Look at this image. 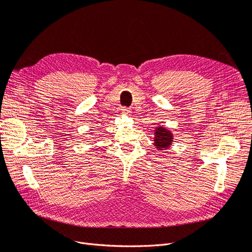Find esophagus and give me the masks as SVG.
<instances>
[{
    "mask_svg": "<svg viewBox=\"0 0 252 252\" xmlns=\"http://www.w3.org/2000/svg\"><path fill=\"white\" fill-rule=\"evenodd\" d=\"M122 111H123L124 113H129V112H130V108H129V107H123Z\"/></svg>",
    "mask_w": 252,
    "mask_h": 252,
    "instance_id": "esophagus-1",
    "label": "esophagus"
}]
</instances>
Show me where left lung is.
I'll return each mask as SVG.
<instances>
[{"mask_svg":"<svg viewBox=\"0 0 252 252\" xmlns=\"http://www.w3.org/2000/svg\"><path fill=\"white\" fill-rule=\"evenodd\" d=\"M155 136V145L159 150L168 149L172 142V133L163 127H158L156 130Z\"/></svg>","mask_w":252,"mask_h":252,"instance_id":"obj_1","label":"left lung"}]
</instances>
